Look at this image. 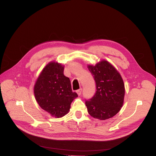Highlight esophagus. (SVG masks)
I'll list each match as a JSON object with an SVG mask.
<instances>
[{
    "instance_id": "esophagus-1",
    "label": "esophagus",
    "mask_w": 156,
    "mask_h": 156,
    "mask_svg": "<svg viewBox=\"0 0 156 156\" xmlns=\"http://www.w3.org/2000/svg\"><path fill=\"white\" fill-rule=\"evenodd\" d=\"M76 92L77 93L78 96H80L81 94V92H82V88H80L79 90H77L76 91Z\"/></svg>"
}]
</instances>
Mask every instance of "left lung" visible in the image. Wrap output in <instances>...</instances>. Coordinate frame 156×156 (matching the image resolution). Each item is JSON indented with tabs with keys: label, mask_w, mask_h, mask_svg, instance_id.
<instances>
[{
	"label": "left lung",
	"mask_w": 156,
	"mask_h": 156,
	"mask_svg": "<svg viewBox=\"0 0 156 156\" xmlns=\"http://www.w3.org/2000/svg\"><path fill=\"white\" fill-rule=\"evenodd\" d=\"M96 82V92L85 102L89 115L104 120L113 117L123 105L125 87L120 74L107 60H102L95 66L88 65Z\"/></svg>",
	"instance_id": "1"
}]
</instances>
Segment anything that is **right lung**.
Returning <instances> with one entry per match:
<instances>
[{"instance_id": "add662e5", "label": "right lung", "mask_w": 156, "mask_h": 156, "mask_svg": "<svg viewBox=\"0 0 156 156\" xmlns=\"http://www.w3.org/2000/svg\"><path fill=\"white\" fill-rule=\"evenodd\" d=\"M64 66L52 61L42 69L34 87L36 100L51 116L61 118L68 114L71 103L78 95L73 92L70 80L64 75Z\"/></svg>"}]
</instances>
